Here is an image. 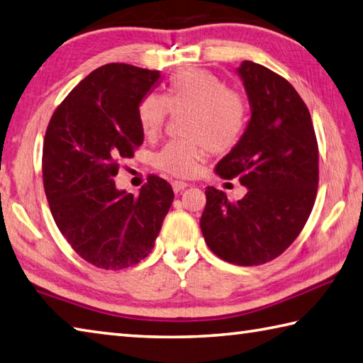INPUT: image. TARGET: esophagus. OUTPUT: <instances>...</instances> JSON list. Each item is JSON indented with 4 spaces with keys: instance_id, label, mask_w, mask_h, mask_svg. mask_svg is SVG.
Returning a JSON list of instances; mask_svg holds the SVG:
<instances>
[{
    "instance_id": "1",
    "label": "esophagus",
    "mask_w": 363,
    "mask_h": 363,
    "mask_svg": "<svg viewBox=\"0 0 363 363\" xmlns=\"http://www.w3.org/2000/svg\"><path fill=\"white\" fill-rule=\"evenodd\" d=\"M186 187H189V184L184 182V181H174L173 182V190H174L176 194H179L181 190H184Z\"/></svg>"
}]
</instances>
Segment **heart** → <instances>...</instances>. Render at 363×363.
I'll return each instance as SVG.
<instances>
[{
	"mask_svg": "<svg viewBox=\"0 0 363 363\" xmlns=\"http://www.w3.org/2000/svg\"><path fill=\"white\" fill-rule=\"evenodd\" d=\"M184 117L186 140L171 141L159 150L155 167L171 176H192L206 150L223 154L232 150L245 135L249 111L238 91L206 69H181L171 76L164 95L150 94L138 106V121L146 136H155L168 113Z\"/></svg>",
	"mask_w": 363,
	"mask_h": 363,
	"instance_id": "obj_1",
	"label": "heart"
}]
</instances>
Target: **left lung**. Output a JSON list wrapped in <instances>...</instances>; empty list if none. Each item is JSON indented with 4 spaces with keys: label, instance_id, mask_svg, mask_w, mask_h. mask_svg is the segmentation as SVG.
Here are the masks:
<instances>
[{
    "label": "left lung",
    "instance_id": "obj_1",
    "mask_svg": "<svg viewBox=\"0 0 363 363\" xmlns=\"http://www.w3.org/2000/svg\"><path fill=\"white\" fill-rule=\"evenodd\" d=\"M236 72L250 118L216 173L238 177L247 194L233 203L208 187L200 227L217 257L250 267L281 255L305 227L318 194L319 150L306 104L284 77L249 60Z\"/></svg>",
    "mask_w": 363,
    "mask_h": 363
}]
</instances>
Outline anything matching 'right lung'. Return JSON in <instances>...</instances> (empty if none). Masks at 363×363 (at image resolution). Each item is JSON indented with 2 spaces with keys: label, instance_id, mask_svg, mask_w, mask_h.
I'll use <instances>...</instances> for the list:
<instances>
[{
  "label": "right lung",
  "instance_id": "obj_1",
  "mask_svg": "<svg viewBox=\"0 0 363 363\" xmlns=\"http://www.w3.org/2000/svg\"><path fill=\"white\" fill-rule=\"evenodd\" d=\"M160 77V71L104 65L71 90L45 131L50 213L71 247L98 268L122 269L146 259L174 199L159 176H149L138 196L114 182L121 162L144 141L138 106Z\"/></svg>",
  "mask_w": 363,
  "mask_h": 363
}]
</instances>
